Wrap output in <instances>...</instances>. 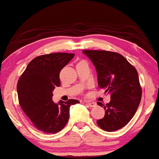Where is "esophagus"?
I'll list each match as a JSON object with an SVG mask.
<instances>
[{
    "label": "esophagus",
    "mask_w": 159,
    "mask_h": 159,
    "mask_svg": "<svg viewBox=\"0 0 159 159\" xmlns=\"http://www.w3.org/2000/svg\"><path fill=\"white\" fill-rule=\"evenodd\" d=\"M86 104H87L89 107H94L96 106V103L95 102H89V101H87Z\"/></svg>",
    "instance_id": "34e87169"
}]
</instances>
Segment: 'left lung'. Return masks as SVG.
<instances>
[{
	"instance_id": "8db88e82",
	"label": "left lung",
	"mask_w": 159,
	"mask_h": 159,
	"mask_svg": "<svg viewBox=\"0 0 159 159\" xmlns=\"http://www.w3.org/2000/svg\"><path fill=\"white\" fill-rule=\"evenodd\" d=\"M95 65L99 88L110 95L106 104L98 102L105 110L104 117L97 121L107 132L120 129L127 125L141 102V87L134 66L123 55L106 50H83Z\"/></svg>"
}]
</instances>
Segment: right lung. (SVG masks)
<instances>
[{"instance_id":"right-lung-1","label":"right lung","mask_w":159,"mask_h":159,"mask_svg":"<svg viewBox=\"0 0 159 159\" xmlns=\"http://www.w3.org/2000/svg\"><path fill=\"white\" fill-rule=\"evenodd\" d=\"M75 54L50 53L38 56L30 61L17 84L19 104L38 130L56 133L66 126L70 108L79 101H52V91L60 87L59 75Z\"/></svg>"}]
</instances>
